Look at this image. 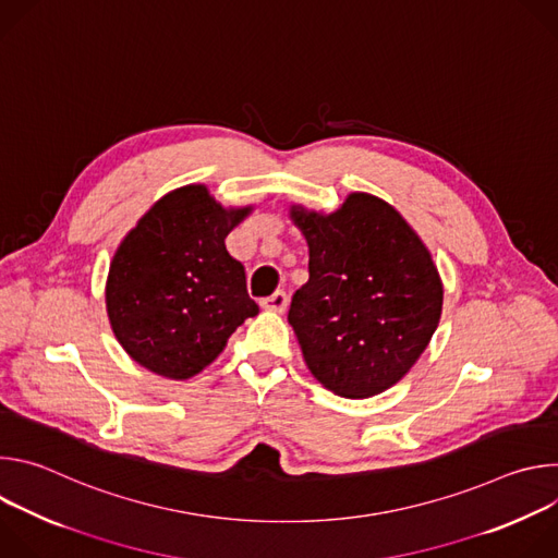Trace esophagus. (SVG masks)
<instances>
[{"label": "esophagus", "instance_id": "obj_1", "mask_svg": "<svg viewBox=\"0 0 558 558\" xmlns=\"http://www.w3.org/2000/svg\"><path fill=\"white\" fill-rule=\"evenodd\" d=\"M260 304H263V308H267V311H278V313H282V311L287 308V304H289V295H287V291H276V293L263 298Z\"/></svg>", "mask_w": 558, "mask_h": 558}]
</instances>
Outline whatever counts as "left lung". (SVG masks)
<instances>
[{
  "label": "left lung",
  "instance_id": "8db88e82",
  "mask_svg": "<svg viewBox=\"0 0 558 558\" xmlns=\"http://www.w3.org/2000/svg\"><path fill=\"white\" fill-rule=\"evenodd\" d=\"M308 243V280L289 306L304 362L342 397L400 381L428 347L444 289L420 235L388 203L349 194L329 214L291 209Z\"/></svg>",
  "mask_w": 558,
  "mask_h": 558
}]
</instances>
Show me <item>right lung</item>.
Masks as SVG:
<instances>
[{
	"instance_id": "right-lung-1",
	"label": "right lung",
	"mask_w": 558,
	"mask_h": 558,
	"mask_svg": "<svg viewBox=\"0 0 558 558\" xmlns=\"http://www.w3.org/2000/svg\"><path fill=\"white\" fill-rule=\"evenodd\" d=\"M252 207L222 209L203 185L158 201L123 238L108 274L112 331L141 366L187 379L211 364L258 304L225 238Z\"/></svg>"
}]
</instances>
